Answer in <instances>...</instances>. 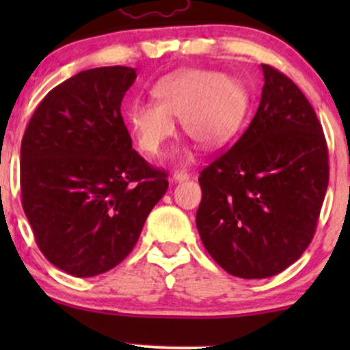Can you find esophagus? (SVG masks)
I'll return each instance as SVG.
<instances>
[{"label":"esophagus","mask_w":350,"mask_h":350,"mask_svg":"<svg viewBox=\"0 0 350 350\" xmlns=\"http://www.w3.org/2000/svg\"><path fill=\"white\" fill-rule=\"evenodd\" d=\"M189 178H191V176H189L187 172H184V171H176L174 174H172V180H174V183H180V180H187Z\"/></svg>","instance_id":"esophagus-1"}]
</instances>
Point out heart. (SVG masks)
Masks as SVG:
<instances>
[{
    "label": "heart",
    "instance_id": "1",
    "mask_svg": "<svg viewBox=\"0 0 350 350\" xmlns=\"http://www.w3.org/2000/svg\"><path fill=\"white\" fill-rule=\"evenodd\" d=\"M156 103L136 100L126 108V122L136 146L148 156L161 154L164 144L183 131L206 150L230 142L248 111V94L237 79L215 70L186 69L166 75L152 87Z\"/></svg>",
    "mask_w": 350,
    "mask_h": 350
}]
</instances>
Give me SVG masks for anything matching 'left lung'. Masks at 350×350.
<instances>
[{
    "instance_id": "8db88e82",
    "label": "left lung",
    "mask_w": 350,
    "mask_h": 350,
    "mask_svg": "<svg viewBox=\"0 0 350 350\" xmlns=\"http://www.w3.org/2000/svg\"><path fill=\"white\" fill-rule=\"evenodd\" d=\"M263 90L252 123L200 172L196 215L217 265L245 280L278 275L311 243L329 183L327 144L296 83L262 64Z\"/></svg>"
}]
</instances>
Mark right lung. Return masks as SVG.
Here are the masks:
<instances>
[{
  "mask_svg": "<svg viewBox=\"0 0 350 350\" xmlns=\"http://www.w3.org/2000/svg\"><path fill=\"white\" fill-rule=\"evenodd\" d=\"M135 79L123 66L79 72L44 97L23 136L24 214L44 256L79 278L126 258L170 186L131 148L120 108Z\"/></svg>",
  "mask_w": 350,
  "mask_h": 350,
  "instance_id": "obj_1",
  "label": "right lung"
}]
</instances>
